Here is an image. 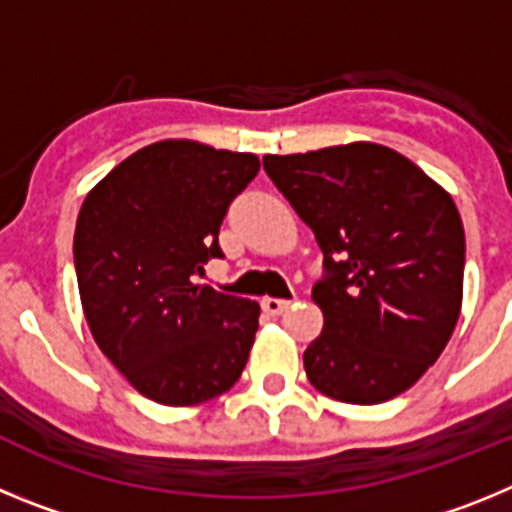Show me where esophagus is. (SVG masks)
I'll use <instances>...</instances> for the list:
<instances>
[{
	"label": "esophagus",
	"mask_w": 512,
	"mask_h": 512,
	"mask_svg": "<svg viewBox=\"0 0 512 512\" xmlns=\"http://www.w3.org/2000/svg\"><path fill=\"white\" fill-rule=\"evenodd\" d=\"M261 307H264L266 315H282L289 307V302L279 300V297H264V300H261Z\"/></svg>",
	"instance_id": "esophagus-1"
}]
</instances>
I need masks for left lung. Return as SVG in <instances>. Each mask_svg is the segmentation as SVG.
Here are the masks:
<instances>
[{"mask_svg": "<svg viewBox=\"0 0 512 512\" xmlns=\"http://www.w3.org/2000/svg\"><path fill=\"white\" fill-rule=\"evenodd\" d=\"M315 233L323 330L307 346L312 387L351 405L410 390L436 364L461 312L464 225L451 194L379 143L264 156Z\"/></svg>", "mask_w": 512, "mask_h": 512, "instance_id": "obj_1", "label": "left lung"}]
</instances>
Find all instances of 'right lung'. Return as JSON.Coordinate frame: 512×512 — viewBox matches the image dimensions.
Returning <instances> with one entry per match:
<instances>
[{
    "instance_id": "add662e5",
    "label": "right lung",
    "mask_w": 512,
    "mask_h": 512,
    "mask_svg": "<svg viewBox=\"0 0 512 512\" xmlns=\"http://www.w3.org/2000/svg\"><path fill=\"white\" fill-rule=\"evenodd\" d=\"M259 166L253 153L158 140L117 164L81 205V307L99 351L148 400L202 405L246 369L259 302L194 284V274L223 259V217Z\"/></svg>"
}]
</instances>
